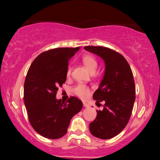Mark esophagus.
<instances>
[{"instance_id": "obj_1", "label": "esophagus", "mask_w": 160, "mask_h": 160, "mask_svg": "<svg viewBox=\"0 0 160 160\" xmlns=\"http://www.w3.org/2000/svg\"><path fill=\"white\" fill-rule=\"evenodd\" d=\"M83 106H84V107H86V108H87V107H89V105L87 103V102H83Z\"/></svg>"}]
</instances>
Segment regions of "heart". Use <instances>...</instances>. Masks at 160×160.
Returning a JSON list of instances; mask_svg holds the SVG:
<instances>
[{"instance_id": "obj_1", "label": "heart", "mask_w": 160, "mask_h": 160, "mask_svg": "<svg viewBox=\"0 0 160 160\" xmlns=\"http://www.w3.org/2000/svg\"><path fill=\"white\" fill-rule=\"evenodd\" d=\"M82 62L85 65V67L89 70L90 72L95 71L96 68L98 66V62L92 54H84L82 58ZM72 68L71 65H68L67 68V76H69L71 73ZM73 92L75 95H76L78 97L84 99V98H87V96L89 95V89L88 87H87L84 84H78L77 86L75 87V88L73 89Z\"/></svg>"}]
</instances>
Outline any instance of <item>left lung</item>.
I'll return each instance as SVG.
<instances>
[{"mask_svg":"<svg viewBox=\"0 0 160 160\" xmlns=\"http://www.w3.org/2000/svg\"><path fill=\"white\" fill-rule=\"evenodd\" d=\"M84 49L100 57L105 62V73L93 95L97 103L105 101L103 109L89 124L92 135L100 139L112 138L128 124L135 100L132 70L126 59L114 50L103 47L87 46Z\"/></svg>","mask_w":160,"mask_h":160,"instance_id":"left-lung-1","label":"left lung"}]
</instances>
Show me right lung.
Masks as SVG:
<instances>
[{"mask_svg":"<svg viewBox=\"0 0 160 160\" xmlns=\"http://www.w3.org/2000/svg\"><path fill=\"white\" fill-rule=\"evenodd\" d=\"M56 48L39 54L28 70L24 84V101L29 122L38 134L58 139L66 134L72 117L83 103L76 97L66 102L56 99L58 87L66 81L69 60L79 50Z\"/></svg>","mask_w":160,"mask_h":160,"instance_id":"add662e5","label":"right lung"}]
</instances>
